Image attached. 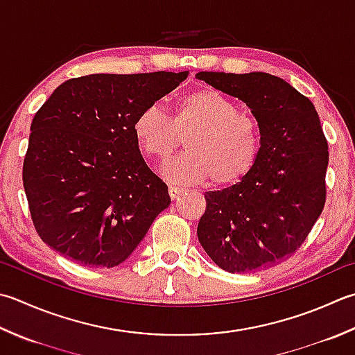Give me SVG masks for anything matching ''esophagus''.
Instances as JSON below:
<instances>
[{
    "instance_id": "34e87169",
    "label": "esophagus",
    "mask_w": 355,
    "mask_h": 355,
    "mask_svg": "<svg viewBox=\"0 0 355 355\" xmlns=\"http://www.w3.org/2000/svg\"><path fill=\"white\" fill-rule=\"evenodd\" d=\"M168 191H169L171 198L175 200V198H178L184 192V187H180V186H175V184H169L168 186Z\"/></svg>"
}]
</instances>
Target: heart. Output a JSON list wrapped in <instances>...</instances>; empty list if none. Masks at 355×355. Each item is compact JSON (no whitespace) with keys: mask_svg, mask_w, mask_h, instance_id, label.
I'll list each match as a JSON object with an SVG mask.
<instances>
[{"mask_svg":"<svg viewBox=\"0 0 355 355\" xmlns=\"http://www.w3.org/2000/svg\"><path fill=\"white\" fill-rule=\"evenodd\" d=\"M132 130L143 154L158 162L168 159L184 138L187 150L163 166V175L180 184L209 178L215 186L237 183L252 171L263 143L259 118L215 89L184 95L171 116L158 106L144 107Z\"/></svg>","mask_w":355,"mask_h":355,"instance_id":"1","label":"heart"}]
</instances>
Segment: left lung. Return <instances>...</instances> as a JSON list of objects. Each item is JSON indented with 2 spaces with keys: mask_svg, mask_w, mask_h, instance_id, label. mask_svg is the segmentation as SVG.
Masks as SVG:
<instances>
[{
  "mask_svg": "<svg viewBox=\"0 0 355 355\" xmlns=\"http://www.w3.org/2000/svg\"><path fill=\"white\" fill-rule=\"evenodd\" d=\"M198 80L237 96L259 118L260 157L241 182L205 193L200 245L227 272H254L294 255L326 201L329 152L314 104L265 72H200Z\"/></svg>",
  "mask_w": 355,
  "mask_h": 355,
  "instance_id": "left-lung-1",
  "label": "left lung"
}]
</instances>
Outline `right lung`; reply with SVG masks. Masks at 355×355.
Wrapping results in <instances>:
<instances>
[{
  "instance_id": "right-lung-1",
  "label": "right lung",
  "mask_w": 355,
  "mask_h": 355,
  "mask_svg": "<svg viewBox=\"0 0 355 355\" xmlns=\"http://www.w3.org/2000/svg\"><path fill=\"white\" fill-rule=\"evenodd\" d=\"M189 72L94 73L53 90L31 124L23 184L47 246L87 268H114L171 205L132 130Z\"/></svg>"
}]
</instances>
